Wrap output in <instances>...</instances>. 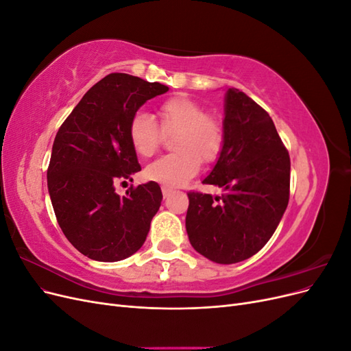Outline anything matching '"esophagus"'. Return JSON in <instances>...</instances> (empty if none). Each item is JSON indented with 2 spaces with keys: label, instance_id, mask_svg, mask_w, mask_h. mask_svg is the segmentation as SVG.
<instances>
[{
  "label": "esophagus",
  "instance_id": "esophagus-1",
  "mask_svg": "<svg viewBox=\"0 0 351 351\" xmlns=\"http://www.w3.org/2000/svg\"><path fill=\"white\" fill-rule=\"evenodd\" d=\"M161 190H162V196H164V199H167L168 196H171V193H173V189H169L168 186H162V187H161Z\"/></svg>",
  "mask_w": 351,
  "mask_h": 351
}]
</instances>
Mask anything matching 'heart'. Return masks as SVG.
<instances>
[{
	"instance_id": "heart-1",
	"label": "heart",
	"mask_w": 351,
	"mask_h": 351,
	"mask_svg": "<svg viewBox=\"0 0 351 351\" xmlns=\"http://www.w3.org/2000/svg\"><path fill=\"white\" fill-rule=\"evenodd\" d=\"M158 124L145 111H137L129 124V141L142 158L152 156L161 146L162 133H174L171 146L176 152L161 156L145 169L151 182L168 187L182 186L197 174L200 161L214 162L224 145V132L219 120L205 114L195 99L177 95L158 108Z\"/></svg>"
}]
</instances>
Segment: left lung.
Masks as SVG:
<instances>
[{"label": "left lung", "instance_id": "8db88e82", "mask_svg": "<svg viewBox=\"0 0 351 351\" xmlns=\"http://www.w3.org/2000/svg\"><path fill=\"white\" fill-rule=\"evenodd\" d=\"M224 145L204 184L224 195L189 192L186 230L196 252L217 263L258 253L277 230L290 197V155L269 114L239 89L224 104Z\"/></svg>", "mask_w": 351, "mask_h": 351}]
</instances>
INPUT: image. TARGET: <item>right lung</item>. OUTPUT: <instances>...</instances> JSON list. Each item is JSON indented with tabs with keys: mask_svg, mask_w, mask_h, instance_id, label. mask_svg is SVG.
<instances>
[{
	"mask_svg": "<svg viewBox=\"0 0 351 351\" xmlns=\"http://www.w3.org/2000/svg\"><path fill=\"white\" fill-rule=\"evenodd\" d=\"M167 90L158 82L111 73L84 93L60 127L48 192L62 232L84 256L117 262L143 246L161 206V187L149 182L120 196L115 184L142 169L129 141L132 117Z\"/></svg>",
	"mask_w": 351,
	"mask_h": 351,
	"instance_id": "add662e5",
	"label": "right lung"
}]
</instances>
